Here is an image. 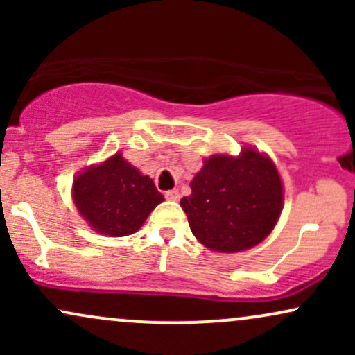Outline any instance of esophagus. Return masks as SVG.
I'll use <instances>...</instances> for the list:
<instances>
[{
  "label": "esophagus",
  "instance_id": "1",
  "mask_svg": "<svg viewBox=\"0 0 355 355\" xmlns=\"http://www.w3.org/2000/svg\"><path fill=\"white\" fill-rule=\"evenodd\" d=\"M165 197L168 198V200H173V202H177L178 198H180V191H178L177 189H173V190H168V191H165Z\"/></svg>",
  "mask_w": 355,
  "mask_h": 355
}]
</instances>
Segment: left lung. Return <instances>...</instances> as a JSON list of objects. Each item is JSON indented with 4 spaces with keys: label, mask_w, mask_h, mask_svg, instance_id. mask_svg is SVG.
<instances>
[{
    "label": "left lung",
    "mask_w": 355,
    "mask_h": 355,
    "mask_svg": "<svg viewBox=\"0 0 355 355\" xmlns=\"http://www.w3.org/2000/svg\"><path fill=\"white\" fill-rule=\"evenodd\" d=\"M180 205L191 234L207 248L235 254L255 247L274 230L284 187L274 162L243 146L239 157L218 153L203 162Z\"/></svg>",
    "instance_id": "1"
}]
</instances>
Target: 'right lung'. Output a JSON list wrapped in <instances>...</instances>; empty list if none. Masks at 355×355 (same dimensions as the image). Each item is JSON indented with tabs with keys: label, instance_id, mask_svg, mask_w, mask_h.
<instances>
[{
	"label": "right lung",
	"instance_id": "1",
	"mask_svg": "<svg viewBox=\"0 0 355 355\" xmlns=\"http://www.w3.org/2000/svg\"><path fill=\"white\" fill-rule=\"evenodd\" d=\"M73 202L93 230L108 237L132 235L144 225L164 195L148 175L115 153L81 170L73 180Z\"/></svg>",
	"mask_w": 355,
	"mask_h": 355
}]
</instances>
